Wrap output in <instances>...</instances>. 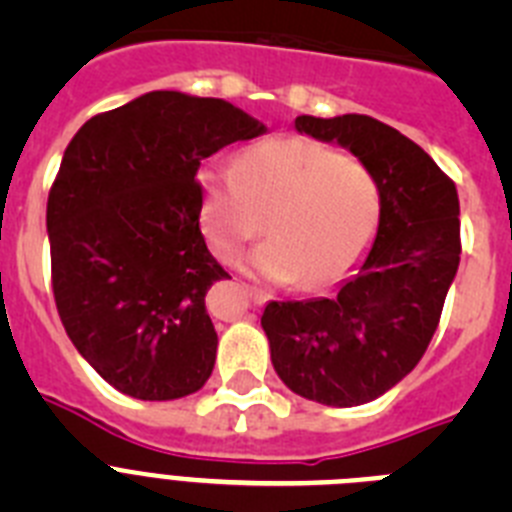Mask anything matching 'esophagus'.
Segmentation results:
<instances>
[{
	"instance_id": "34e87169",
	"label": "esophagus",
	"mask_w": 512,
	"mask_h": 512,
	"mask_svg": "<svg viewBox=\"0 0 512 512\" xmlns=\"http://www.w3.org/2000/svg\"><path fill=\"white\" fill-rule=\"evenodd\" d=\"M246 292H248V297H251L253 305H264V302L269 300V295H266L264 289H259V287H248L246 284Z\"/></svg>"
}]
</instances>
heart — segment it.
Instances as JSON below:
<instances>
[{
	"mask_svg": "<svg viewBox=\"0 0 512 512\" xmlns=\"http://www.w3.org/2000/svg\"><path fill=\"white\" fill-rule=\"evenodd\" d=\"M202 228L217 259L269 233L248 256L256 274L302 287L336 282L377 233L382 192L354 156L310 138H269L246 148L235 169L200 171Z\"/></svg>",
	"mask_w": 512,
	"mask_h": 512,
	"instance_id": "b5f03b06",
	"label": "heart"
}]
</instances>
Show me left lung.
I'll return each mask as SVG.
<instances>
[{
	"label": "left lung",
	"mask_w": 512,
	"mask_h": 512,
	"mask_svg": "<svg viewBox=\"0 0 512 512\" xmlns=\"http://www.w3.org/2000/svg\"><path fill=\"white\" fill-rule=\"evenodd\" d=\"M295 128L359 156L377 176L382 215L372 251L336 295L269 302L261 328L289 390L354 408L413 372L436 333L459 269V194L418 143L374 117L300 115Z\"/></svg>",
	"instance_id": "obj_1"
}]
</instances>
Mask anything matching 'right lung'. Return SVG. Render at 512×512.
Listing matches in <instances>:
<instances>
[{
  "label": "right lung",
  "mask_w": 512,
  "mask_h": 512,
  "mask_svg": "<svg viewBox=\"0 0 512 512\" xmlns=\"http://www.w3.org/2000/svg\"><path fill=\"white\" fill-rule=\"evenodd\" d=\"M264 130L225 99L148 92L63 151L45 212L53 297L76 351L122 395L176 400L210 379L205 295L228 271L200 230L197 171Z\"/></svg>",
  "instance_id": "obj_1"
}]
</instances>
